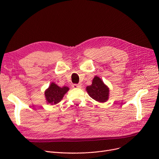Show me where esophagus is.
<instances>
[{
	"mask_svg": "<svg viewBox=\"0 0 159 159\" xmlns=\"http://www.w3.org/2000/svg\"><path fill=\"white\" fill-rule=\"evenodd\" d=\"M72 86H73L74 88H81L80 84H74Z\"/></svg>",
	"mask_w": 159,
	"mask_h": 159,
	"instance_id": "1",
	"label": "esophagus"
}]
</instances>
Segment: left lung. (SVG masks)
<instances>
[{"label": "left lung", "mask_w": 159, "mask_h": 159, "mask_svg": "<svg viewBox=\"0 0 159 159\" xmlns=\"http://www.w3.org/2000/svg\"><path fill=\"white\" fill-rule=\"evenodd\" d=\"M90 97L98 102H105L109 99V89L103 81L98 76H95L92 84L86 88Z\"/></svg>", "instance_id": "left-lung-1"}]
</instances>
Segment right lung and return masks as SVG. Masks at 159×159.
Wrapping results in <instances>:
<instances>
[{"mask_svg":"<svg viewBox=\"0 0 159 159\" xmlns=\"http://www.w3.org/2000/svg\"><path fill=\"white\" fill-rule=\"evenodd\" d=\"M68 90L69 88L66 86L60 88L55 83L52 82L44 93L47 103L51 105H56L59 103Z\"/></svg>","mask_w":159,"mask_h":159,"instance_id":"right-lung-1","label":"right lung"}]
</instances>
